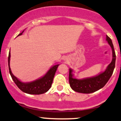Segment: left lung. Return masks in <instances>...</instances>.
<instances>
[{
  "instance_id": "obj_1",
  "label": "left lung",
  "mask_w": 121,
  "mask_h": 121,
  "mask_svg": "<svg viewBox=\"0 0 121 121\" xmlns=\"http://www.w3.org/2000/svg\"><path fill=\"white\" fill-rule=\"evenodd\" d=\"M107 40L112 50V60L108 65L106 70L98 75L94 77L77 80L73 77L72 69H69V82L71 88L75 92L84 94H90L95 92L105 86L112 74L115 66L116 55L111 39L107 35Z\"/></svg>"
}]
</instances>
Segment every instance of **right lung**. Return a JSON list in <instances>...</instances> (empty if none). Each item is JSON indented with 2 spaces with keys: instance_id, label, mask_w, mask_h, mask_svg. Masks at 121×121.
Segmentation results:
<instances>
[{
  "instance_id": "add662e5",
  "label": "right lung",
  "mask_w": 121,
  "mask_h": 121,
  "mask_svg": "<svg viewBox=\"0 0 121 121\" xmlns=\"http://www.w3.org/2000/svg\"><path fill=\"white\" fill-rule=\"evenodd\" d=\"M23 31L19 34L18 36L22 35ZM10 53L9 52L8 57V65L10 74L14 83L16 84L18 88L20 90H22L23 92L29 94L39 95L45 93L47 91H48V90L50 88L51 86H52V84L53 83L55 73L57 71V67L59 65V64L54 65L53 67H52L49 69V71L47 72V74L41 78L36 80L33 82H29V83H23V82L19 81L12 74L10 67Z\"/></svg>"
}]
</instances>
